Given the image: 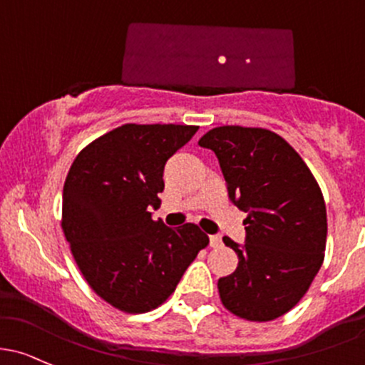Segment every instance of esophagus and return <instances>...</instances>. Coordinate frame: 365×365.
<instances>
[{"instance_id":"34e87169","label":"esophagus","mask_w":365,"mask_h":365,"mask_svg":"<svg viewBox=\"0 0 365 365\" xmlns=\"http://www.w3.org/2000/svg\"><path fill=\"white\" fill-rule=\"evenodd\" d=\"M222 245V236H218V234H212L210 236V247H220Z\"/></svg>"}]
</instances>
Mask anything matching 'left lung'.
Returning <instances> with one entry per match:
<instances>
[{"instance_id":"left-lung-1","label":"left lung","mask_w":365,"mask_h":365,"mask_svg":"<svg viewBox=\"0 0 365 365\" xmlns=\"http://www.w3.org/2000/svg\"><path fill=\"white\" fill-rule=\"evenodd\" d=\"M217 155L229 199L247 215L245 243L225 236L236 271L218 279L229 312L269 322L294 308L324 262L327 212L312 171L278 134L222 125L199 140Z\"/></svg>"}]
</instances>
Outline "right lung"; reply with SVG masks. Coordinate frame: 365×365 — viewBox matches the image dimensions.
<instances>
[{"instance_id": "right-lung-1", "label": "right lung", "mask_w": 365, "mask_h": 365, "mask_svg": "<svg viewBox=\"0 0 365 365\" xmlns=\"http://www.w3.org/2000/svg\"><path fill=\"white\" fill-rule=\"evenodd\" d=\"M197 125L125 124L87 145L63 189V231L91 289L125 313L163 304L208 236L153 220L164 166Z\"/></svg>"}]
</instances>
